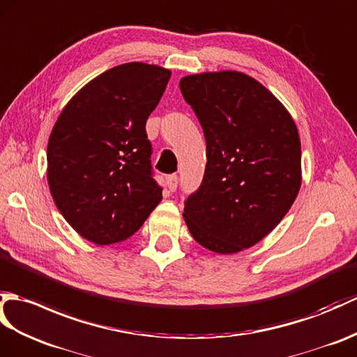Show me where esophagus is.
Instances as JSON below:
<instances>
[{"label": "esophagus", "instance_id": "1", "mask_svg": "<svg viewBox=\"0 0 357 357\" xmlns=\"http://www.w3.org/2000/svg\"><path fill=\"white\" fill-rule=\"evenodd\" d=\"M167 188L170 190V192H175L176 187H178V176L176 175H170L167 176Z\"/></svg>", "mask_w": 357, "mask_h": 357}]
</instances>
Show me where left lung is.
<instances>
[{
	"label": "left lung",
	"instance_id": "left-lung-1",
	"mask_svg": "<svg viewBox=\"0 0 357 357\" xmlns=\"http://www.w3.org/2000/svg\"><path fill=\"white\" fill-rule=\"evenodd\" d=\"M206 143L204 179L184 202L199 245L234 254L259 243L286 216L301 187L295 121L260 82L238 71L179 82Z\"/></svg>",
	"mask_w": 357,
	"mask_h": 357
}]
</instances>
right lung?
I'll list each match as a JSON object with an SVG mask.
<instances>
[{"label": "right lung", "instance_id": "1", "mask_svg": "<svg viewBox=\"0 0 357 357\" xmlns=\"http://www.w3.org/2000/svg\"><path fill=\"white\" fill-rule=\"evenodd\" d=\"M170 71L123 63L105 71L66 103L47 147V178L57 210L96 245L126 240L161 202L146 121Z\"/></svg>", "mask_w": 357, "mask_h": 357}]
</instances>
